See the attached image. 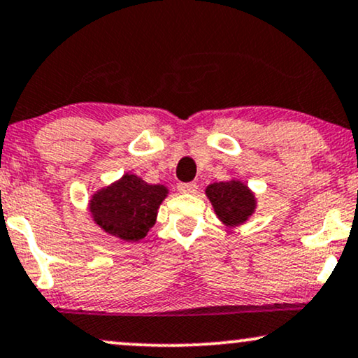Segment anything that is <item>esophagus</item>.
<instances>
[{
	"instance_id": "34e87169",
	"label": "esophagus",
	"mask_w": 358,
	"mask_h": 358,
	"mask_svg": "<svg viewBox=\"0 0 358 358\" xmlns=\"http://www.w3.org/2000/svg\"><path fill=\"white\" fill-rule=\"evenodd\" d=\"M197 189L196 182H179L178 184V191L180 194H192Z\"/></svg>"
}]
</instances>
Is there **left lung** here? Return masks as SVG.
I'll return each mask as SVG.
<instances>
[{
  "label": "left lung",
  "mask_w": 358,
  "mask_h": 358,
  "mask_svg": "<svg viewBox=\"0 0 358 358\" xmlns=\"http://www.w3.org/2000/svg\"><path fill=\"white\" fill-rule=\"evenodd\" d=\"M206 196L213 204L215 215L227 227L242 226L257 207L255 194L237 179L209 184L206 187Z\"/></svg>",
  "instance_id": "1"
}]
</instances>
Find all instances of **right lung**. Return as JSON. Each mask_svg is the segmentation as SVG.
<instances>
[{
	"label": "right lung",
	"mask_w": 358,
	"mask_h": 358,
	"mask_svg": "<svg viewBox=\"0 0 358 358\" xmlns=\"http://www.w3.org/2000/svg\"><path fill=\"white\" fill-rule=\"evenodd\" d=\"M169 189L162 184H148L126 172L121 179L91 196L90 213L96 226L106 234L126 242H138L156 224L157 210Z\"/></svg>",
	"instance_id": "obj_1"
}]
</instances>
